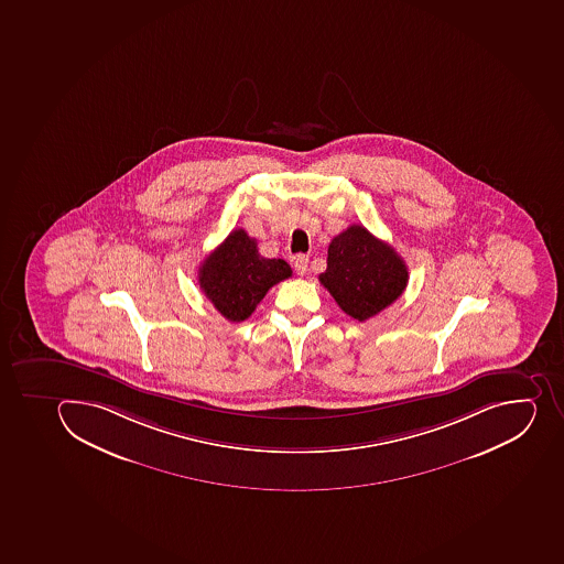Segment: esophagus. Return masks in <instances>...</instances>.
I'll list each match as a JSON object with an SVG mask.
<instances>
[{
	"label": "esophagus",
	"instance_id": "34e87169",
	"mask_svg": "<svg viewBox=\"0 0 564 564\" xmlns=\"http://www.w3.org/2000/svg\"><path fill=\"white\" fill-rule=\"evenodd\" d=\"M307 256L296 257V259H294V271H296V274H300V276H304V274L307 273Z\"/></svg>",
	"mask_w": 564,
	"mask_h": 564
}]
</instances>
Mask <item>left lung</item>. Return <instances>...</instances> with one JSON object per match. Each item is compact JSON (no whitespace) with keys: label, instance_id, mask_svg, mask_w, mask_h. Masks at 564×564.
<instances>
[{"label":"left lung","instance_id":"left-lung-1","mask_svg":"<svg viewBox=\"0 0 564 564\" xmlns=\"http://www.w3.org/2000/svg\"><path fill=\"white\" fill-rule=\"evenodd\" d=\"M319 282L344 313L365 322L404 293L408 268L392 246L352 225L330 240Z\"/></svg>","mask_w":564,"mask_h":564}]
</instances>
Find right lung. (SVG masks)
Instances as JSON below:
<instances>
[{
  "mask_svg": "<svg viewBox=\"0 0 564 564\" xmlns=\"http://www.w3.org/2000/svg\"><path fill=\"white\" fill-rule=\"evenodd\" d=\"M293 271L284 259L260 256L257 240L242 228L231 231L199 265L206 299L228 322L250 318L260 300Z\"/></svg>",
  "mask_w": 564,
  "mask_h": 564,
  "instance_id": "right-lung-1",
  "label": "right lung"
}]
</instances>
